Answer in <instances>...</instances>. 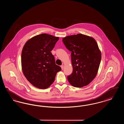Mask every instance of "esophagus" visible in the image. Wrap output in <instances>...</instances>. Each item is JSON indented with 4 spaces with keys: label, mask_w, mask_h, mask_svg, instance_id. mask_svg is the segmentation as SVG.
I'll list each match as a JSON object with an SVG mask.
<instances>
[{
    "label": "esophagus",
    "mask_w": 124,
    "mask_h": 124,
    "mask_svg": "<svg viewBox=\"0 0 124 124\" xmlns=\"http://www.w3.org/2000/svg\"><path fill=\"white\" fill-rule=\"evenodd\" d=\"M61 68L62 70H63V69H64V65H61Z\"/></svg>",
    "instance_id": "1"
}]
</instances>
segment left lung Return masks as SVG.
I'll return each instance as SVG.
<instances>
[{
  "label": "left lung",
  "mask_w": 124,
  "mask_h": 124,
  "mask_svg": "<svg viewBox=\"0 0 124 124\" xmlns=\"http://www.w3.org/2000/svg\"><path fill=\"white\" fill-rule=\"evenodd\" d=\"M62 41L71 52L73 71L67 76L68 81L75 87L88 85L96 76L101 59L96 40L92 37L78 34L67 36Z\"/></svg>",
  "instance_id": "8db88e82"
}]
</instances>
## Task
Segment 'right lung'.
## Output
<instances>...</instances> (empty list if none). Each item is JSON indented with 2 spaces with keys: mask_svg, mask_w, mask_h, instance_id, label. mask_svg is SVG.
Returning a JSON list of instances; mask_svg holds the SVG:
<instances>
[{
  "mask_svg": "<svg viewBox=\"0 0 124 124\" xmlns=\"http://www.w3.org/2000/svg\"><path fill=\"white\" fill-rule=\"evenodd\" d=\"M59 39V37L43 33L32 37L24 45L21 54L23 72L28 81L37 88L49 87L57 73L61 70L51 53Z\"/></svg>",
  "mask_w": 124,
  "mask_h": 124,
  "instance_id": "1",
  "label": "right lung"
}]
</instances>
